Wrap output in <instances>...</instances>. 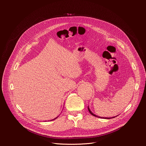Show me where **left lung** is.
Wrapping results in <instances>:
<instances>
[{
  "label": "left lung",
  "instance_id": "obj_1",
  "mask_svg": "<svg viewBox=\"0 0 146 146\" xmlns=\"http://www.w3.org/2000/svg\"><path fill=\"white\" fill-rule=\"evenodd\" d=\"M88 110H89V112L92 115H94V116H95V117H98L97 115H95L94 113H93L92 112H91V111L90 110V109H89V106H88ZM99 118H102V117H99ZM105 119H110V118H105Z\"/></svg>",
  "mask_w": 146,
  "mask_h": 146
}]
</instances>
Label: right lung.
<instances>
[{"label":"right lung","instance_id":"add662e5","mask_svg":"<svg viewBox=\"0 0 146 146\" xmlns=\"http://www.w3.org/2000/svg\"><path fill=\"white\" fill-rule=\"evenodd\" d=\"M54 118V119H56V118ZM54 119H52V120H54Z\"/></svg>","mask_w":146,"mask_h":146}]
</instances>
